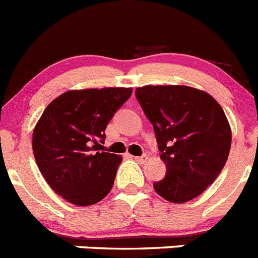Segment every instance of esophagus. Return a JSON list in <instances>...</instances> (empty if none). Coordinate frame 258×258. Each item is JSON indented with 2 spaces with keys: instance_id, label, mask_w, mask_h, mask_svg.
I'll list each match as a JSON object with an SVG mask.
<instances>
[{
  "instance_id": "obj_1",
  "label": "esophagus",
  "mask_w": 258,
  "mask_h": 258,
  "mask_svg": "<svg viewBox=\"0 0 258 258\" xmlns=\"http://www.w3.org/2000/svg\"><path fill=\"white\" fill-rule=\"evenodd\" d=\"M134 159H136V162H138V163H141V164H142V163H145L147 160V155L134 156Z\"/></svg>"
}]
</instances>
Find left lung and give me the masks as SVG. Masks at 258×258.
Masks as SVG:
<instances>
[{"label":"left lung","instance_id":"8db88e82","mask_svg":"<svg viewBox=\"0 0 258 258\" xmlns=\"http://www.w3.org/2000/svg\"><path fill=\"white\" fill-rule=\"evenodd\" d=\"M136 98L167 164L166 177L154 182L155 192L173 204L190 201L227 162L232 134L223 109L208 92L189 86H144Z\"/></svg>","mask_w":258,"mask_h":258}]
</instances>
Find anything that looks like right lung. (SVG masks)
Segmentation results:
<instances>
[{
	"mask_svg": "<svg viewBox=\"0 0 258 258\" xmlns=\"http://www.w3.org/2000/svg\"><path fill=\"white\" fill-rule=\"evenodd\" d=\"M132 89L70 90L44 109L32 134L35 160L58 196L78 206L102 201L113 186L120 155L96 151Z\"/></svg>",
	"mask_w": 258,
	"mask_h": 258,
	"instance_id": "obj_1",
	"label": "right lung"
}]
</instances>
